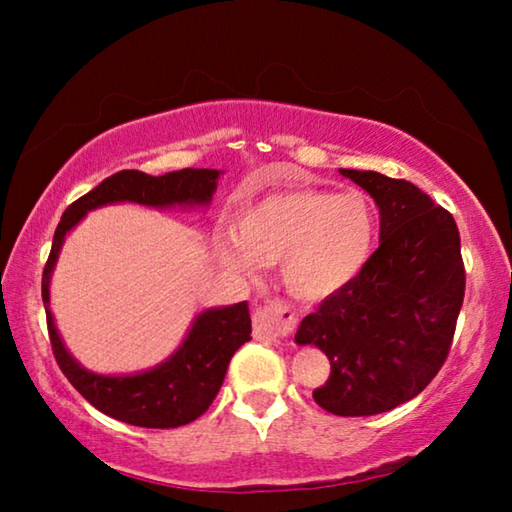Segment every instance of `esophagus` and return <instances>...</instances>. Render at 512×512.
<instances>
[{
  "label": "esophagus",
  "mask_w": 512,
  "mask_h": 512,
  "mask_svg": "<svg viewBox=\"0 0 512 512\" xmlns=\"http://www.w3.org/2000/svg\"><path fill=\"white\" fill-rule=\"evenodd\" d=\"M293 323H296V314L282 302H271L266 307H257L253 316V334L257 341H277L280 336H287Z\"/></svg>",
  "instance_id": "34e87169"
}]
</instances>
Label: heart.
<instances>
[{
    "label": "heart",
    "instance_id": "1",
    "mask_svg": "<svg viewBox=\"0 0 512 512\" xmlns=\"http://www.w3.org/2000/svg\"><path fill=\"white\" fill-rule=\"evenodd\" d=\"M377 232L375 205L359 189H282L239 210L232 235L214 237V255L239 273L277 262L284 289L316 302L366 271Z\"/></svg>",
    "mask_w": 512,
    "mask_h": 512
}]
</instances>
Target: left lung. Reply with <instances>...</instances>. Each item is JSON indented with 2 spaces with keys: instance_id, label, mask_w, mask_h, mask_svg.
Wrapping results in <instances>:
<instances>
[{
  "instance_id": "obj_1",
  "label": "left lung",
  "mask_w": 512,
  "mask_h": 512,
  "mask_svg": "<svg viewBox=\"0 0 512 512\" xmlns=\"http://www.w3.org/2000/svg\"><path fill=\"white\" fill-rule=\"evenodd\" d=\"M379 207V248L348 289L302 318L298 345L329 359L318 406L343 418L386 413L427 388L454 339L465 268L454 216L406 180L339 169Z\"/></svg>"
}]
</instances>
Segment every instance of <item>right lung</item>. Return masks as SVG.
<instances>
[{
	"label": "right lung",
	"mask_w": 512,
	"mask_h": 512,
	"mask_svg": "<svg viewBox=\"0 0 512 512\" xmlns=\"http://www.w3.org/2000/svg\"><path fill=\"white\" fill-rule=\"evenodd\" d=\"M221 176L223 171L216 169H180L164 176H149L133 169L119 171L69 205L58 223L42 273V302L47 311L51 348L69 384L94 409L110 418L146 429H173L201 418L221 391L232 354L250 341L253 325H250L248 302L198 311L185 339L158 366L128 375H101L74 359V354L65 348L56 318L51 314L49 289L60 248L85 216L106 205L133 203L153 210L207 207L212 203Z\"/></svg>",
	"instance_id": "right-lung-1"
}]
</instances>
